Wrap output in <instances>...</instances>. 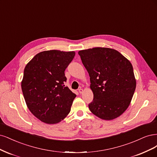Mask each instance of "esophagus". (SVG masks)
Listing matches in <instances>:
<instances>
[{"label":"esophagus","mask_w":157,"mask_h":157,"mask_svg":"<svg viewBox=\"0 0 157 157\" xmlns=\"http://www.w3.org/2000/svg\"><path fill=\"white\" fill-rule=\"evenodd\" d=\"M79 90V93L80 94H82V93L83 92V90L82 89H81V88H80V89H79V90Z\"/></svg>","instance_id":"obj_1"}]
</instances>
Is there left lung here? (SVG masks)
<instances>
[{
	"label": "left lung",
	"mask_w": 157,
	"mask_h": 157,
	"mask_svg": "<svg viewBox=\"0 0 157 157\" xmlns=\"http://www.w3.org/2000/svg\"><path fill=\"white\" fill-rule=\"evenodd\" d=\"M78 54L90 76L93 100L89 108L104 120L118 117L127 109L136 82L132 64L115 49L94 48Z\"/></svg>",
	"instance_id": "8db88e82"
}]
</instances>
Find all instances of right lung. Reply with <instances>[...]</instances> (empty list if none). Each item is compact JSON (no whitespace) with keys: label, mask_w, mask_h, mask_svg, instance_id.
Instances as JSON below:
<instances>
[{"label":"right lung","mask_w":157,"mask_h":157,"mask_svg":"<svg viewBox=\"0 0 157 157\" xmlns=\"http://www.w3.org/2000/svg\"><path fill=\"white\" fill-rule=\"evenodd\" d=\"M75 54L59 50L42 52L25 68L21 89L25 102L31 112L44 123H59L70 112L76 95L64 85V71Z\"/></svg>","instance_id":"right-lung-1"}]
</instances>
